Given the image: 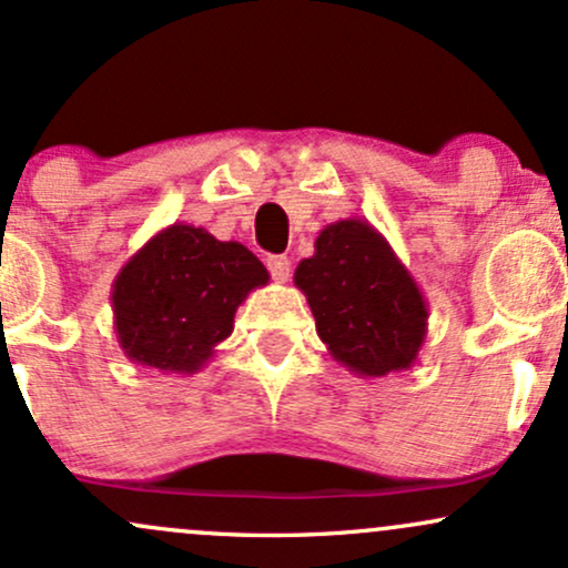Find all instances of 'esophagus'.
<instances>
[{"mask_svg": "<svg viewBox=\"0 0 568 568\" xmlns=\"http://www.w3.org/2000/svg\"><path fill=\"white\" fill-rule=\"evenodd\" d=\"M266 266H270V275L275 283H288L291 277V262L285 256H270L266 258Z\"/></svg>", "mask_w": 568, "mask_h": 568, "instance_id": "34e87169", "label": "esophagus"}]
</instances>
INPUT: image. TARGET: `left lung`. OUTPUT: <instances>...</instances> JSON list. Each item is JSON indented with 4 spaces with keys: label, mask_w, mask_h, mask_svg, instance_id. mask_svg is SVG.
<instances>
[{
    "label": "left lung",
    "mask_w": 568,
    "mask_h": 568,
    "mask_svg": "<svg viewBox=\"0 0 568 568\" xmlns=\"http://www.w3.org/2000/svg\"><path fill=\"white\" fill-rule=\"evenodd\" d=\"M336 363L363 379L408 371L427 336V302L393 245L366 219L317 234L293 275Z\"/></svg>",
    "instance_id": "1"
}]
</instances>
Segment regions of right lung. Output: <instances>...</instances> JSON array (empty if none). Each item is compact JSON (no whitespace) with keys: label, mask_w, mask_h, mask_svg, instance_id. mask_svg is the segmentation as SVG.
Returning a JSON list of instances; mask_svg holds the SVG:
<instances>
[{"label":"right lung","mask_w":568,"mask_h":568,"mask_svg":"<svg viewBox=\"0 0 568 568\" xmlns=\"http://www.w3.org/2000/svg\"><path fill=\"white\" fill-rule=\"evenodd\" d=\"M270 283L245 245L202 226L171 224L128 258L112 283L116 342L128 361L197 374L234 328L247 293Z\"/></svg>","instance_id":"1"}]
</instances>
